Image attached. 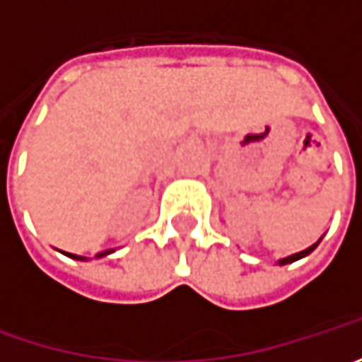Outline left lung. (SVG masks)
<instances>
[{
  "label": "left lung",
  "mask_w": 362,
  "mask_h": 362,
  "mask_svg": "<svg viewBox=\"0 0 362 362\" xmlns=\"http://www.w3.org/2000/svg\"><path fill=\"white\" fill-rule=\"evenodd\" d=\"M320 240H322V238H320ZM320 240H318V242H316V243H313L310 247H306V250H302V252H298V254H292V256L278 259V264H280V266H286V264H292V262H296V259H302V257H306V256H308V254H313L314 247H316V245L320 243Z\"/></svg>",
  "instance_id": "obj_1"
}]
</instances>
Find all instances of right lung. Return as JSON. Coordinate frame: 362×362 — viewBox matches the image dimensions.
<instances>
[{
	"mask_svg": "<svg viewBox=\"0 0 362 362\" xmlns=\"http://www.w3.org/2000/svg\"><path fill=\"white\" fill-rule=\"evenodd\" d=\"M112 252H115V250H105V252H100V254H96V259H98V257H105V256H108V254H112ZM64 254H66V256L68 257H72V259H80V262H86V259H88V257H84V256H76V254H68V252H64Z\"/></svg>",
	"mask_w": 362,
	"mask_h": 362,
	"instance_id": "add662e5",
	"label": "right lung"
}]
</instances>
